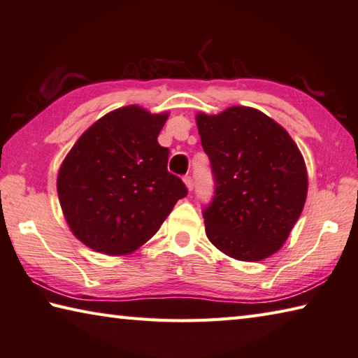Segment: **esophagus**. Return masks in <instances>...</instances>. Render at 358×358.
<instances>
[{
    "label": "esophagus",
    "instance_id": "esophagus-1",
    "mask_svg": "<svg viewBox=\"0 0 358 358\" xmlns=\"http://www.w3.org/2000/svg\"><path fill=\"white\" fill-rule=\"evenodd\" d=\"M183 180H185V185L187 186V189L192 191V189H194V180H192L191 175H186V177H185Z\"/></svg>",
    "mask_w": 358,
    "mask_h": 358
}]
</instances>
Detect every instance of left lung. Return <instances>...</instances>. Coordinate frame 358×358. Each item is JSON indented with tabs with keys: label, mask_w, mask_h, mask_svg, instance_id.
Here are the masks:
<instances>
[{
	"label": "left lung",
	"mask_w": 358,
	"mask_h": 358,
	"mask_svg": "<svg viewBox=\"0 0 358 358\" xmlns=\"http://www.w3.org/2000/svg\"><path fill=\"white\" fill-rule=\"evenodd\" d=\"M197 127L214 180L213 200L201 211L208 239L241 262L271 257L307 199V167L297 145L278 123L245 106L199 114Z\"/></svg>",
	"instance_id": "obj_1"
}]
</instances>
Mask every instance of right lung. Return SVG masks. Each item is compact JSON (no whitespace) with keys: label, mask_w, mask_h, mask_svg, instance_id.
Returning a JSON list of instances; mask_svg holds the SVG:
<instances>
[{"label":"right lung","mask_w":358,"mask_h":358,"mask_svg":"<svg viewBox=\"0 0 358 358\" xmlns=\"http://www.w3.org/2000/svg\"><path fill=\"white\" fill-rule=\"evenodd\" d=\"M167 114L125 106L101 117L64 159L57 196L73 235L96 252L125 255L147 243L186 185L158 144Z\"/></svg>","instance_id":"1"}]
</instances>
